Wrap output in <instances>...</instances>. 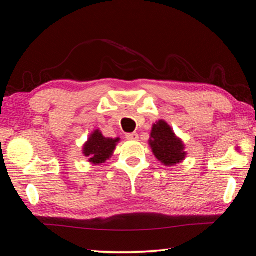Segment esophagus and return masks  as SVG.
Masks as SVG:
<instances>
[{"mask_svg":"<svg viewBox=\"0 0 256 256\" xmlns=\"http://www.w3.org/2000/svg\"><path fill=\"white\" fill-rule=\"evenodd\" d=\"M125 136H126L128 140H133V141H136L138 138V133H136V132H134V133H128Z\"/></svg>","mask_w":256,"mask_h":256,"instance_id":"obj_1","label":"esophagus"}]
</instances>
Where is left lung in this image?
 Masks as SVG:
<instances>
[{
  "label": "left lung",
  "instance_id": "left-lung-1",
  "mask_svg": "<svg viewBox=\"0 0 256 256\" xmlns=\"http://www.w3.org/2000/svg\"><path fill=\"white\" fill-rule=\"evenodd\" d=\"M149 144L154 157L164 166H174L183 162L186 157L183 141L164 120H159L152 125Z\"/></svg>",
  "mask_w": 256,
  "mask_h": 256
}]
</instances>
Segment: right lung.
<instances>
[{"label": "right lung", "mask_w": 256, "mask_h": 256, "mask_svg": "<svg viewBox=\"0 0 256 256\" xmlns=\"http://www.w3.org/2000/svg\"><path fill=\"white\" fill-rule=\"evenodd\" d=\"M118 142L120 138H105L99 130H94L82 146V154L88 157L89 162L102 164L112 157Z\"/></svg>", "instance_id": "1"}]
</instances>
